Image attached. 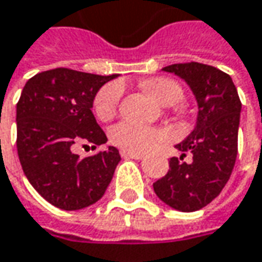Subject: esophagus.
Returning <instances> with one entry per match:
<instances>
[{"instance_id": "obj_1", "label": "esophagus", "mask_w": 262, "mask_h": 262, "mask_svg": "<svg viewBox=\"0 0 262 262\" xmlns=\"http://www.w3.org/2000/svg\"><path fill=\"white\" fill-rule=\"evenodd\" d=\"M121 157H123V159H135V160H141V159H144V154L130 152V151H121Z\"/></svg>"}]
</instances>
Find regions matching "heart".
<instances>
[{
    "label": "heart",
    "mask_w": 262,
    "mask_h": 262,
    "mask_svg": "<svg viewBox=\"0 0 262 262\" xmlns=\"http://www.w3.org/2000/svg\"><path fill=\"white\" fill-rule=\"evenodd\" d=\"M145 90L163 105H173L182 98V87L170 78H152L146 81ZM121 98V89L117 83L102 87L93 102V110L96 117L102 121H108L116 116L118 102ZM113 142L130 152L149 151L160 139L163 133L157 129L136 124V123H120L111 130Z\"/></svg>",
    "instance_id": "1"
}]
</instances>
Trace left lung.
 Returning a JSON list of instances; mask_svg holds the SVG:
<instances>
[{
  "label": "left lung",
  "instance_id": "1",
  "mask_svg": "<svg viewBox=\"0 0 262 262\" xmlns=\"http://www.w3.org/2000/svg\"><path fill=\"white\" fill-rule=\"evenodd\" d=\"M184 80L197 102L192 132L175 145L181 157H172L167 173L152 184L167 206L194 212L209 205L223 191L237 156V132L242 103L231 77L203 63H175L163 68ZM187 152L191 162H184Z\"/></svg>",
  "mask_w": 262,
  "mask_h": 262
}]
</instances>
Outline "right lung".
I'll return each mask as SVG.
<instances>
[{
  "label": "right lung",
  "mask_w": 262,
  "mask_h": 262,
  "mask_svg": "<svg viewBox=\"0 0 262 262\" xmlns=\"http://www.w3.org/2000/svg\"><path fill=\"white\" fill-rule=\"evenodd\" d=\"M117 77L56 68L25 84L16 106L19 160L31 185L56 208L96 203L113 179L121 160L116 146L84 159L72 148L106 142L92 108L100 87Z\"/></svg>",
  "instance_id": "right-lung-1"
}]
</instances>
